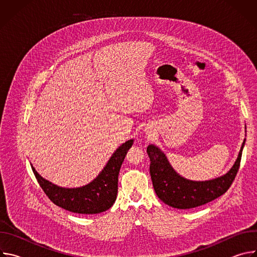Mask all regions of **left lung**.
Segmentation results:
<instances>
[{
	"mask_svg": "<svg viewBox=\"0 0 257 257\" xmlns=\"http://www.w3.org/2000/svg\"><path fill=\"white\" fill-rule=\"evenodd\" d=\"M245 140L237 161L226 175L202 182L190 181L181 177L175 172L159 148L156 145H149L146 152L151 160L150 172L157 195L166 204L179 209L194 208L223 195L231 187L238 173Z\"/></svg>",
	"mask_w": 257,
	"mask_h": 257,
	"instance_id": "left-lung-1",
	"label": "left lung"
}]
</instances>
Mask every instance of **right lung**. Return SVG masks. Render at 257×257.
Instances as JSON below:
<instances>
[{"instance_id":"obj_1","label":"right lung","mask_w":257,"mask_h":257,"mask_svg":"<svg viewBox=\"0 0 257 257\" xmlns=\"http://www.w3.org/2000/svg\"><path fill=\"white\" fill-rule=\"evenodd\" d=\"M133 144L128 140L113 154L100 174L89 184L80 188H62L47 181L33 167V174L46 195L56 205L71 212L94 214L111 207L118 193V176L124 159Z\"/></svg>"}]
</instances>
